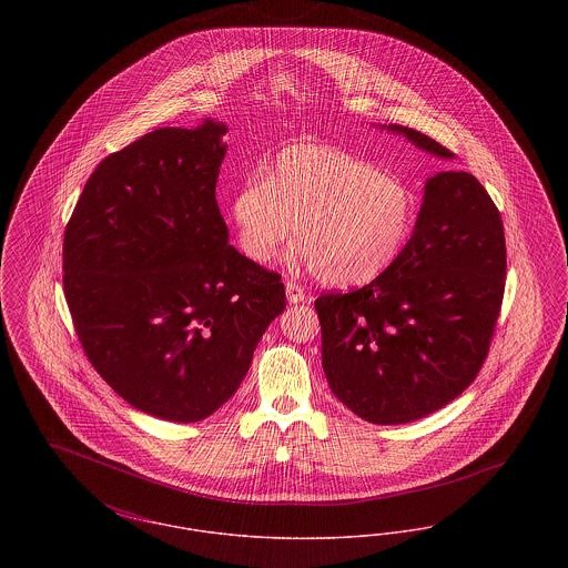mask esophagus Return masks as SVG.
Returning <instances> with one entry per match:
<instances>
[{"mask_svg":"<svg viewBox=\"0 0 568 568\" xmlns=\"http://www.w3.org/2000/svg\"><path fill=\"white\" fill-rule=\"evenodd\" d=\"M285 294H287V300L294 302V304L304 302L306 296H308V294H306V287L297 285L296 281H287V283H285Z\"/></svg>","mask_w":568,"mask_h":568,"instance_id":"1","label":"esophagus"}]
</instances>
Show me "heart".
Here are the masks:
<instances>
[{"instance_id":"obj_1","label":"heart","mask_w":568,"mask_h":568,"mask_svg":"<svg viewBox=\"0 0 568 568\" xmlns=\"http://www.w3.org/2000/svg\"><path fill=\"white\" fill-rule=\"evenodd\" d=\"M232 216L253 262H266L294 223L300 260L327 285L349 287L396 262L417 219V195L345 149L300 142L244 181Z\"/></svg>"}]
</instances>
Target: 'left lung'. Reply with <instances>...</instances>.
Instances as JSON below:
<instances>
[{
	"label": "left lung",
	"mask_w": 568,
	"mask_h": 568,
	"mask_svg": "<svg viewBox=\"0 0 568 568\" xmlns=\"http://www.w3.org/2000/svg\"><path fill=\"white\" fill-rule=\"evenodd\" d=\"M428 153H454L387 125ZM507 274L503 219L468 172L426 183L410 241L368 285L315 300L322 364L334 396L371 424L394 426L449 405L486 362Z\"/></svg>",
	"instance_id": "left-lung-1"
}]
</instances>
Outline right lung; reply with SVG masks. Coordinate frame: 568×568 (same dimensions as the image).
Returning <instances> with one entry per match:
<instances>
[{
    "label": "right lung",
    "mask_w": 568,
    "mask_h": 568,
    "mask_svg": "<svg viewBox=\"0 0 568 568\" xmlns=\"http://www.w3.org/2000/svg\"><path fill=\"white\" fill-rule=\"evenodd\" d=\"M227 128H162L102 160L63 236L82 352L130 405L200 422L225 405L285 308L278 272L227 244L216 204Z\"/></svg>",
    "instance_id": "add662e5"
}]
</instances>
